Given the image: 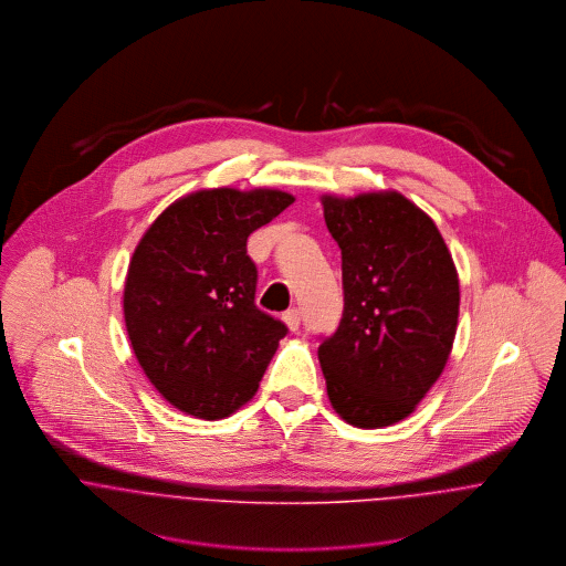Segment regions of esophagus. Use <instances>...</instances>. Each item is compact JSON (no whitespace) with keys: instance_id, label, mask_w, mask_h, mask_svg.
<instances>
[{"instance_id":"1","label":"esophagus","mask_w":566,"mask_h":566,"mask_svg":"<svg viewBox=\"0 0 566 566\" xmlns=\"http://www.w3.org/2000/svg\"><path fill=\"white\" fill-rule=\"evenodd\" d=\"M283 323L287 324L290 331H296L301 326V312L298 310H287L283 314Z\"/></svg>"}]
</instances>
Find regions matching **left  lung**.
<instances>
[{"mask_svg": "<svg viewBox=\"0 0 566 566\" xmlns=\"http://www.w3.org/2000/svg\"><path fill=\"white\" fill-rule=\"evenodd\" d=\"M344 314L318 359L333 409L361 429L407 418L453 348L460 281L433 220L399 191L323 196Z\"/></svg>", "mask_w": 566, "mask_h": 566, "instance_id": "1", "label": "left lung"}]
</instances>
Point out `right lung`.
I'll use <instances>...</instances> for the list:
<instances>
[{
	"label": "right lung",
	"instance_id": "1",
	"mask_svg": "<svg viewBox=\"0 0 566 566\" xmlns=\"http://www.w3.org/2000/svg\"><path fill=\"white\" fill-rule=\"evenodd\" d=\"M292 202L279 189H200L171 202L137 243L126 331L146 377L176 409L218 420L254 397L287 326L254 305L245 242Z\"/></svg>",
	"mask_w": 566,
	"mask_h": 566
}]
</instances>
